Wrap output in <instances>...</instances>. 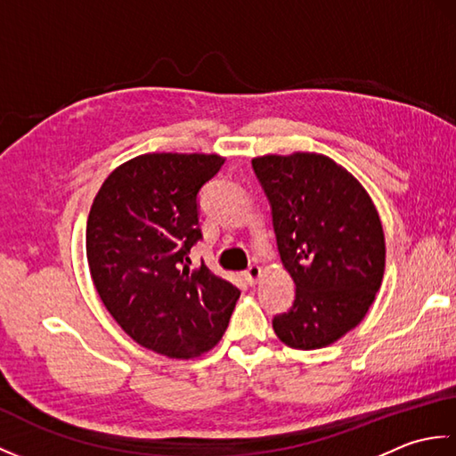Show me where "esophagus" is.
<instances>
[{
	"mask_svg": "<svg viewBox=\"0 0 456 456\" xmlns=\"http://www.w3.org/2000/svg\"><path fill=\"white\" fill-rule=\"evenodd\" d=\"M260 274H263V268H260L258 265H250L247 270H245V278L248 284H256Z\"/></svg>",
	"mask_w": 456,
	"mask_h": 456,
	"instance_id": "34e87169",
	"label": "esophagus"
}]
</instances>
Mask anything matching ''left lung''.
<instances>
[{
  "label": "left lung",
  "instance_id": "obj_1",
  "mask_svg": "<svg viewBox=\"0 0 456 456\" xmlns=\"http://www.w3.org/2000/svg\"><path fill=\"white\" fill-rule=\"evenodd\" d=\"M276 233L278 253L296 284L273 327L288 346L312 351L362 322L382 284L386 245L370 196L345 168L314 152L253 159Z\"/></svg>",
  "mask_w": 456,
  "mask_h": 456
}]
</instances>
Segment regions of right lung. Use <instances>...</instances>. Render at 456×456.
Here are the masks:
<instances>
[{
  "label": "right lung",
  "instance_id": "obj_1",
  "mask_svg": "<svg viewBox=\"0 0 456 456\" xmlns=\"http://www.w3.org/2000/svg\"><path fill=\"white\" fill-rule=\"evenodd\" d=\"M223 162L217 154H142L110 174L90 209L86 253L103 305L131 338L170 358L216 346L240 296L190 260L201 240L200 191Z\"/></svg>",
  "mask_w": 456,
  "mask_h": 456
}]
</instances>
